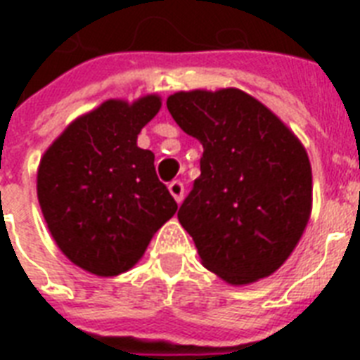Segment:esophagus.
<instances>
[{
	"instance_id": "esophagus-1",
	"label": "esophagus",
	"mask_w": 360,
	"mask_h": 360,
	"mask_svg": "<svg viewBox=\"0 0 360 360\" xmlns=\"http://www.w3.org/2000/svg\"><path fill=\"white\" fill-rule=\"evenodd\" d=\"M168 188H169V192H172V196L175 198V202H177V203L183 202V194H185V185H183V183H181L179 179L172 181V183H169V185H168Z\"/></svg>"
}]
</instances>
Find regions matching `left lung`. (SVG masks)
Wrapping results in <instances>:
<instances>
[{"mask_svg":"<svg viewBox=\"0 0 360 360\" xmlns=\"http://www.w3.org/2000/svg\"><path fill=\"white\" fill-rule=\"evenodd\" d=\"M175 123L202 141V175L179 219L203 265L230 284L274 273L307 228L312 169L301 141L239 89L175 93Z\"/></svg>","mask_w":360,"mask_h":360,"instance_id":"8db88e82","label":"left lung"}]
</instances>
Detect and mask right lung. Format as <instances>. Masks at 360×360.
Here are the masks:
<instances>
[{
    "label": "right lung",
    "mask_w": 360,
    "mask_h": 360,
    "mask_svg": "<svg viewBox=\"0 0 360 360\" xmlns=\"http://www.w3.org/2000/svg\"><path fill=\"white\" fill-rule=\"evenodd\" d=\"M160 98L106 101L76 120L44 153L37 194L48 230L70 262L98 276L129 271L177 203L136 146Z\"/></svg>",
    "instance_id": "obj_1"
}]
</instances>
